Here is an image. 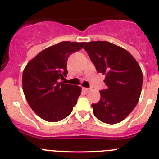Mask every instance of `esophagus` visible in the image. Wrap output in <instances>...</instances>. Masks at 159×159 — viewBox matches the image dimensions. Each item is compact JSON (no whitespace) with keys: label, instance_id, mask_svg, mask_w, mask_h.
Here are the masks:
<instances>
[{"label":"esophagus","instance_id":"esophagus-1","mask_svg":"<svg viewBox=\"0 0 159 159\" xmlns=\"http://www.w3.org/2000/svg\"><path fill=\"white\" fill-rule=\"evenodd\" d=\"M82 90L84 91V92H89V91H90L89 89H86V88H83Z\"/></svg>","mask_w":159,"mask_h":159}]
</instances>
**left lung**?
I'll list each match as a JSON object with an SVG mask.
<instances>
[{
    "mask_svg": "<svg viewBox=\"0 0 159 159\" xmlns=\"http://www.w3.org/2000/svg\"><path fill=\"white\" fill-rule=\"evenodd\" d=\"M84 49L98 73L105 75L107 89L92 104L94 115L106 124L123 121L139 102L143 75L137 61L127 51L108 41L88 42Z\"/></svg>",
    "mask_w": 159,
    "mask_h": 159,
    "instance_id": "obj_1",
    "label": "left lung"
}]
</instances>
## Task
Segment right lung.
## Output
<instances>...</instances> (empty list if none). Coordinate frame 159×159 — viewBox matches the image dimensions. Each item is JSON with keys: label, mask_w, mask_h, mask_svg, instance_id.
<instances>
[{"label": "right lung", "mask_w": 159, "mask_h": 159, "mask_svg": "<svg viewBox=\"0 0 159 159\" xmlns=\"http://www.w3.org/2000/svg\"><path fill=\"white\" fill-rule=\"evenodd\" d=\"M84 44L62 41L41 51L27 64L22 75L24 94L31 109L42 119L56 122L71 113L81 88L59 82L58 79L68 74L70 54Z\"/></svg>", "instance_id": "1"}]
</instances>
